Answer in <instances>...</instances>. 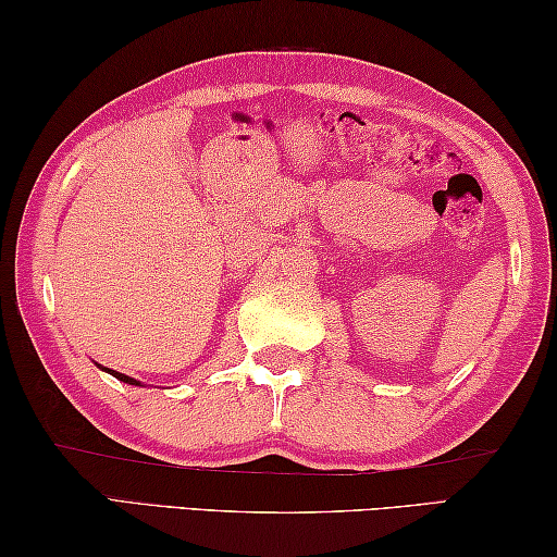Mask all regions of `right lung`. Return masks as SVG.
<instances>
[{
    "mask_svg": "<svg viewBox=\"0 0 557 557\" xmlns=\"http://www.w3.org/2000/svg\"><path fill=\"white\" fill-rule=\"evenodd\" d=\"M108 373H112V375H115V379L117 381H122V383H129V385H139L135 379H129V375H125V373H117V371H110V369H106Z\"/></svg>",
    "mask_w": 557,
    "mask_h": 557,
    "instance_id": "1",
    "label": "right lung"
}]
</instances>
